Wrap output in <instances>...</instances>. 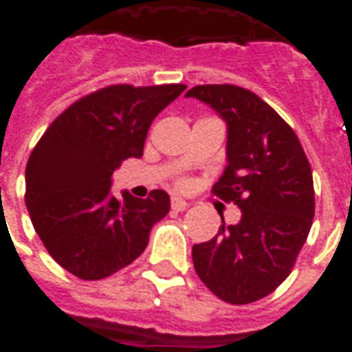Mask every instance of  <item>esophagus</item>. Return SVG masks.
<instances>
[{
    "mask_svg": "<svg viewBox=\"0 0 352 352\" xmlns=\"http://www.w3.org/2000/svg\"><path fill=\"white\" fill-rule=\"evenodd\" d=\"M186 207H188V204H186L184 199L171 198V209H173V211H184Z\"/></svg>",
    "mask_w": 352,
    "mask_h": 352,
    "instance_id": "34e87169",
    "label": "esophagus"
}]
</instances>
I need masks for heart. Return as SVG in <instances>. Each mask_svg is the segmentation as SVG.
Here are the masks:
<instances>
[{"mask_svg":"<svg viewBox=\"0 0 352 352\" xmlns=\"http://www.w3.org/2000/svg\"><path fill=\"white\" fill-rule=\"evenodd\" d=\"M179 184H183V183H179Z\"/></svg>","mask_w":352,"mask_h":352,"instance_id":"1","label":"heart"}]
</instances>
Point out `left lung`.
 Returning <instances> with one entry per match:
<instances>
[{
    "label": "left lung",
    "mask_w": 352,
    "mask_h": 352,
    "mask_svg": "<svg viewBox=\"0 0 352 352\" xmlns=\"http://www.w3.org/2000/svg\"><path fill=\"white\" fill-rule=\"evenodd\" d=\"M188 98L206 101L228 124V166L213 194L241 209L237 224L192 247L196 273L214 296L245 305L287 279L315 217L313 173L294 130L275 109L236 85H198Z\"/></svg>",
    "instance_id": "8db88e82"
}]
</instances>
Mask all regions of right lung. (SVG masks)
Masks as SVG:
<instances>
[{"label": "right lung", "mask_w": 352, "mask_h": 352, "mask_svg": "<svg viewBox=\"0 0 352 352\" xmlns=\"http://www.w3.org/2000/svg\"><path fill=\"white\" fill-rule=\"evenodd\" d=\"M184 85H111L82 96L54 118L26 164L28 213L45 249L64 270L100 280L130 265L169 213V196L111 194V175L141 158L154 116Z\"/></svg>", "instance_id": "right-lung-1"}]
</instances>
